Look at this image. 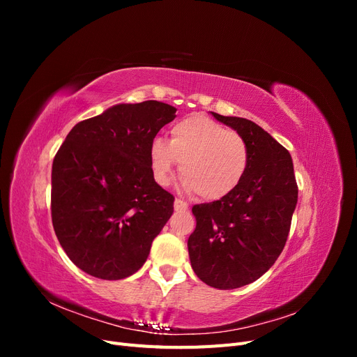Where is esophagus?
Returning <instances> with one entry per match:
<instances>
[{
  "label": "esophagus",
  "instance_id": "obj_1",
  "mask_svg": "<svg viewBox=\"0 0 357 357\" xmlns=\"http://www.w3.org/2000/svg\"><path fill=\"white\" fill-rule=\"evenodd\" d=\"M174 208H176V211H186V210H189V205L185 201H181V199L177 198L174 201Z\"/></svg>",
  "mask_w": 357,
  "mask_h": 357
}]
</instances>
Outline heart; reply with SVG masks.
Here are the masks:
<instances>
[{"label":"heart","mask_w":357,"mask_h":357,"mask_svg":"<svg viewBox=\"0 0 357 357\" xmlns=\"http://www.w3.org/2000/svg\"><path fill=\"white\" fill-rule=\"evenodd\" d=\"M153 178L165 186L180 164V177L197 197L214 201L229 195L248 169L245 139L205 116L181 119L171 128V139L155 138L149 149Z\"/></svg>","instance_id":"1"}]
</instances>
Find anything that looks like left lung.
Here are the masks:
<instances>
[{
	"label": "left lung",
	"mask_w": 357,
	"mask_h": 357,
	"mask_svg": "<svg viewBox=\"0 0 357 357\" xmlns=\"http://www.w3.org/2000/svg\"><path fill=\"white\" fill-rule=\"evenodd\" d=\"M211 114L245 139L250 162L229 195L193 205L197 228L188 250L199 280L228 290L256 282L283 252L298 185L290 153L261 126L243 117Z\"/></svg>",
	"instance_id": "obj_1"
}]
</instances>
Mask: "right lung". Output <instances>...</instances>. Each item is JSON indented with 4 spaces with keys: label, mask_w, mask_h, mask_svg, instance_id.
Masks as SVG:
<instances>
[{
    "label": "right lung",
    "mask_w": 357,
    "mask_h": 357,
    "mask_svg": "<svg viewBox=\"0 0 357 357\" xmlns=\"http://www.w3.org/2000/svg\"><path fill=\"white\" fill-rule=\"evenodd\" d=\"M176 107L117 104L75 125L52 167V223L71 262L86 274L121 280L142 268L174 211L153 178L149 149Z\"/></svg>",
    "instance_id": "1"
}]
</instances>
